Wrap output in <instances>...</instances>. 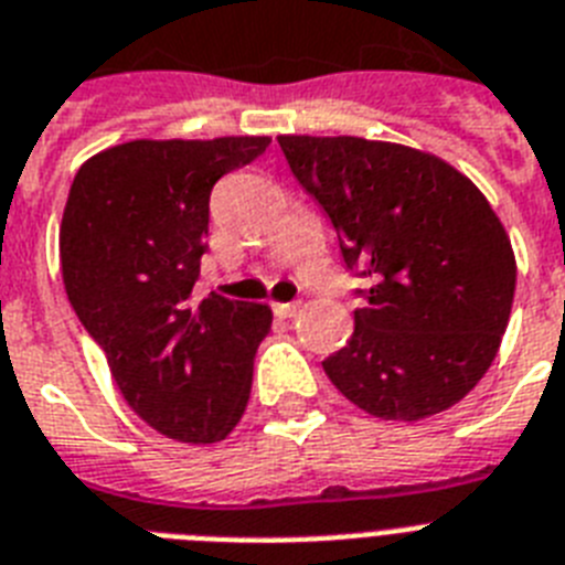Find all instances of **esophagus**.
Here are the masks:
<instances>
[{"label": "esophagus", "instance_id": "obj_1", "mask_svg": "<svg viewBox=\"0 0 565 565\" xmlns=\"http://www.w3.org/2000/svg\"><path fill=\"white\" fill-rule=\"evenodd\" d=\"M271 309L277 317H294L300 311V306H297V302H274Z\"/></svg>", "mask_w": 565, "mask_h": 565}]
</instances>
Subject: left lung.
Returning <instances> with one entry per match:
<instances>
[{"mask_svg":"<svg viewBox=\"0 0 565 565\" xmlns=\"http://www.w3.org/2000/svg\"><path fill=\"white\" fill-rule=\"evenodd\" d=\"M294 179L338 231L355 332L323 361L370 416L418 422L454 407L497 358L516 263L488 199L441 158L366 138H277Z\"/></svg>","mask_w":565,"mask_h":565,"instance_id":"8db88e82","label":"left lung"}]
</instances>
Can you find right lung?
I'll return each instance as SVG.
<instances>
[{"mask_svg":"<svg viewBox=\"0 0 565 565\" xmlns=\"http://www.w3.org/2000/svg\"><path fill=\"white\" fill-rule=\"evenodd\" d=\"M271 138L129 141L77 170L60 225L74 315L104 349L126 404L175 441H222L250 398L259 302L193 294L210 190Z\"/></svg>","mask_w":565,"mask_h":565,"instance_id":"1","label":"right lung"}]
</instances>
